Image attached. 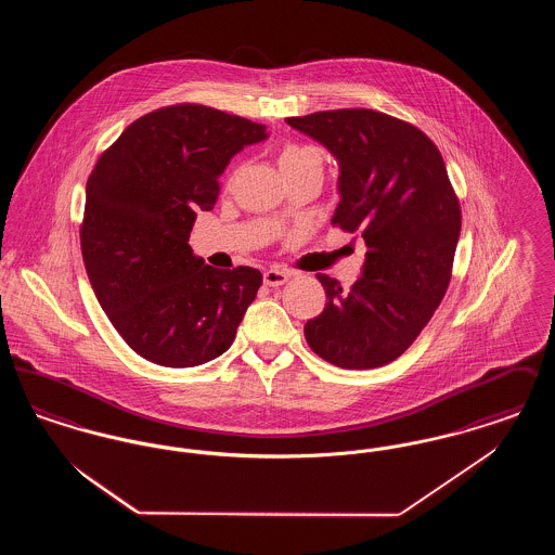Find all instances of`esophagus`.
Instances as JSON below:
<instances>
[{"label": "esophagus", "mask_w": 555, "mask_h": 555, "mask_svg": "<svg viewBox=\"0 0 555 555\" xmlns=\"http://www.w3.org/2000/svg\"><path fill=\"white\" fill-rule=\"evenodd\" d=\"M289 281V272H285V270H274V268H270V270H266L264 272V285L268 287H281V285H285Z\"/></svg>", "instance_id": "obj_1"}]
</instances>
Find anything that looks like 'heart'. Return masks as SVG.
I'll use <instances>...</instances> for the list:
<instances>
[{"label": "heart", "instance_id": "1", "mask_svg": "<svg viewBox=\"0 0 555 555\" xmlns=\"http://www.w3.org/2000/svg\"><path fill=\"white\" fill-rule=\"evenodd\" d=\"M279 166L283 170L285 177H293L299 172H310L318 170L322 172V154L312 145H304V143H287L283 145L281 154H279Z\"/></svg>", "mask_w": 555, "mask_h": 555}]
</instances>
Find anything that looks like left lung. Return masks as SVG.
I'll return each instance as SVG.
<instances>
[{"label":"left lung","mask_w":555,"mask_h":555,"mask_svg":"<svg viewBox=\"0 0 555 555\" xmlns=\"http://www.w3.org/2000/svg\"><path fill=\"white\" fill-rule=\"evenodd\" d=\"M287 122L339 162L341 202L331 222L366 245L349 289L317 274L326 306L306 322V341L339 369L385 366L416 341L451 281L462 210L446 162L418 127L369 107Z\"/></svg>","instance_id":"1"}]
</instances>
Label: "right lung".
<instances>
[{
    "label": "right lung",
    "mask_w": 555,
    "mask_h": 555,
    "mask_svg": "<svg viewBox=\"0 0 555 555\" xmlns=\"http://www.w3.org/2000/svg\"><path fill=\"white\" fill-rule=\"evenodd\" d=\"M266 125L202 104L158 107L98 158L85 195L80 251L102 310L134 353L191 369L224 353L262 274L195 258V211L211 210L218 177Z\"/></svg>",
    "instance_id": "1"
}]
</instances>
